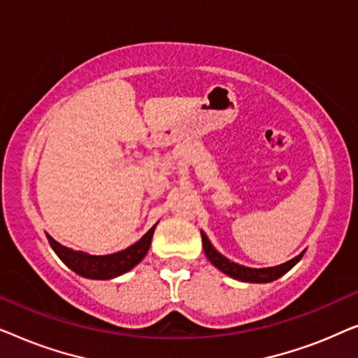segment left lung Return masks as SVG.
<instances>
[{
    "label": "left lung",
    "mask_w": 358,
    "mask_h": 358,
    "mask_svg": "<svg viewBox=\"0 0 358 358\" xmlns=\"http://www.w3.org/2000/svg\"><path fill=\"white\" fill-rule=\"evenodd\" d=\"M200 234H202L203 251H205V256L208 257V261L212 262L215 267L220 268V271H222L223 273H227V275L236 278V280H241V282L267 283V282L277 280L278 277H282L283 273H287L288 271H290V268L295 266V264L303 257V254H305V251H303L301 254H298L296 257H293L292 261H288L285 264H280V266H275V267L251 268V267H246V266H239V264L229 261V259L224 257L223 254H220L217 249L212 246V243H210L207 234H205L203 231H200Z\"/></svg>",
    "instance_id": "1"
}]
</instances>
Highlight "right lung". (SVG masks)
<instances>
[{"label":"right lung","mask_w":358,"mask_h":358,"mask_svg":"<svg viewBox=\"0 0 358 358\" xmlns=\"http://www.w3.org/2000/svg\"><path fill=\"white\" fill-rule=\"evenodd\" d=\"M155 228L156 224L151 227L148 233L143 234L140 241L131 244L124 251L107 254V256H91L87 252L75 251V249L66 248L55 241L50 234H47V239L57 256L65 262V266L70 267L73 272H76L78 275L94 278V280H109V278L119 277L122 273L129 272L130 268H134L136 264L141 262V259L146 256L150 249Z\"/></svg>","instance_id":"right-lung-1"}]
</instances>
